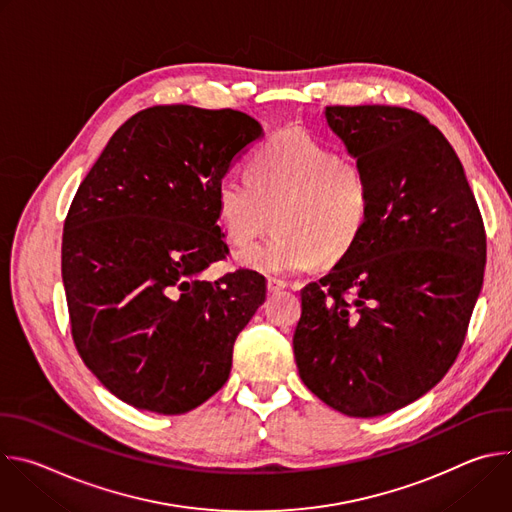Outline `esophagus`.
<instances>
[{"mask_svg":"<svg viewBox=\"0 0 512 512\" xmlns=\"http://www.w3.org/2000/svg\"><path fill=\"white\" fill-rule=\"evenodd\" d=\"M285 287H287V281H283V279H277V277L267 279V289L271 291V294H277V291H281Z\"/></svg>","mask_w":512,"mask_h":512,"instance_id":"obj_1","label":"esophagus"}]
</instances>
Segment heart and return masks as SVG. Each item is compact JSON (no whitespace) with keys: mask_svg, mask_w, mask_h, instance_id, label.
<instances>
[{"mask_svg":"<svg viewBox=\"0 0 512 512\" xmlns=\"http://www.w3.org/2000/svg\"><path fill=\"white\" fill-rule=\"evenodd\" d=\"M218 221L229 241L261 237L275 212L277 235L237 253V263L261 273H294L342 259L371 214L362 166L336 156L300 129H283L253 154L247 176L227 174L216 186Z\"/></svg>","mask_w":512,"mask_h":512,"instance_id":"obj_1","label":"heart"}]
</instances>
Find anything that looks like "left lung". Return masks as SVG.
<instances>
[{
	"instance_id": "1",
	"label": "left lung",
	"mask_w": 512,
	"mask_h": 512,
	"mask_svg": "<svg viewBox=\"0 0 512 512\" xmlns=\"http://www.w3.org/2000/svg\"><path fill=\"white\" fill-rule=\"evenodd\" d=\"M371 188L354 247L302 289L294 356L304 385L348 417L397 411L444 379L482 289L486 235L464 166L423 115L326 107Z\"/></svg>"
}]
</instances>
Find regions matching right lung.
I'll list each match as a JSON object with an SVG mask.
<instances>
[{
  "label": "right lung",
  "instance_id": "1",
  "mask_svg": "<svg viewBox=\"0 0 512 512\" xmlns=\"http://www.w3.org/2000/svg\"><path fill=\"white\" fill-rule=\"evenodd\" d=\"M261 131L233 109H145L113 133L70 204L62 281L72 340L127 405L180 415L229 379L265 277L200 275L229 253L216 186Z\"/></svg>",
  "mask_w": 512,
  "mask_h": 512
}]
</instances>
